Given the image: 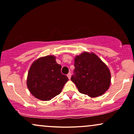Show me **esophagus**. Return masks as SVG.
I'll return each mask as SVG.
<instances>
[{"mask_svg": "<svg viewBox=\"0 0 134 134\" xmlns=\"http://www.w3.org/2000/svg\"><path fill=\"white\" fill-rule=\"evenodd\" d=\"M67 77L69 78V79H70V78H71V74H70V73H69V74L67 75Z\"/></svg>", "mask_w": 134, "mask_h": 134, "instance_id": "obj_1", "label": "esophagus"}]
</instances>
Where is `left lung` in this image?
Returning <instances> with one entry per match:
<instances>
[{"label": "left lung", "mask_w": 134, "mask_h": 134, "mask_svg": "<svg viewBox=\"0 0 134 134\" xmlns=\"http://www.w3.org/2000/svg\"><path fill=\"white\" fill-rule=\"evenodd\" d=\"M74 62V74L71 80L80 93L93 98L108 90L111 84V73L95 54L83 52L75 57Z\"/></svg>", "instance_id": "obj_1"}]
</instances>
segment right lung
<instances>
[{"mask_svg": "<svg viewBox=\"0 0 134 134\" xmlns=\"http://www.w3.org/2000/svg\"><path fill=\"white\" fill-rule=\"evenodd\" d=\"M62 66L54 55L35 60L28 71L26 84L30 93L40 100L49 101L60 93L68 78L61 73Z\"/></svg>", "mask_w": 134, "mask_h": 134, "instance_id": "1", "label": "right lung"}]
</instances>
